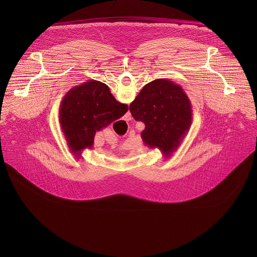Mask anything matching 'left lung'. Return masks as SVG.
I'll return each mask as SVG.
<instances>
[{"label": "left lung", "mask_w": 257, "mask_h": 257, "mask_svg": "<svg viewBox=\"0 0 257 257\" xmlns=\"http://www.w3.org/2000/svg\"><path fill=\"white\" fill-rule=\"evenodd\" d=\"M136 121L144 123L141 138L150 149H158L170 158L178 150L192 123L189 97L179 84L156 79L146 84L130 103Z\"/></svg>", "instance_id": "obj_1"}]
</instances>
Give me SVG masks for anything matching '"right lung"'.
Listing matches in <instances>:
<instances>
[{"label":"right lung","mask_w":257,"mask_h":257,"mask_svg":"<svg viewBox=\"0 0 257 257\" xmlns=\"http://www.w3.org/2000/svg\"><path fill=\"white\" fill-rule=\"evenodd\" d=\"M128 105L119 102L104 83L88 80L71 88L59 108L61 129L70 152L79 159L91 150L95 133L120 119Z\"/></svg>","instance_id":"obj_1"}]
</instances>
